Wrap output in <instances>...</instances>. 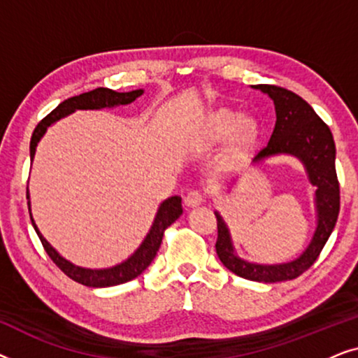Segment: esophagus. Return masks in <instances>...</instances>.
Listing matches in <instances>:
<instances>
[{
  "label": "esophagus",
  "instance_id": "esophagus-1",
  "mask_svg": "<svg viewBox=\"0 0 358 358\" xmlns=\"http://www.w3.org/2000/svg\"><path fill=\"white\" fill-rule=\"evenodd\" d=\"M184 202L187 207H197V205L203 202V194L200 192V190H190V192L185 195Z\"/></svg>",
  "mask_w": 358,
  "mask_h": 358
}]
</instances>
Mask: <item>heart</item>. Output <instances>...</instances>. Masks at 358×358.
I'll use <instances>...</instances> for the list:
<instances>
[{"label": "heart", "instance_id": "heart-1", "mask_svg": "<svg viewBox=\"0 0 358 358\" xmlns=\"http://www.w3.org/2000/svg\"><path fill=\"white\" fill-rule=\"evenodd\" d=\"M259 125L254 119L243 117L236 110L223 109L212 114L203 124V138L210 143L233 140L236 150H248L256 143Z\"/></svg>", "mask_w": 358, "mask_h": 358}]
</instances>
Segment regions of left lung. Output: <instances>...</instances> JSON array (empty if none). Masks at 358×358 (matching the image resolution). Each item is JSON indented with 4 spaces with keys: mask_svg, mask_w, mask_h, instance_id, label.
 <instances>
[{
    "mask_svg": "<svg viewBox=\"0 0 358 358\" xmlns=\"http://www.w3.org/2000/svg\"><path fill=\"white\" fill-rule=\"evenodd\" d=\"M254 90H261L268 94L275 106V129L271 140L254 156L252 164L277 155L295 156L305 166L308 179L316 187L315 203L317 212V227L313 239L300 257L285 264H254L238 257L227 223L215 212L217 217V254L223 266L236 275L254 282L275 283L300 277L308 271L320 256L332 229L336 227L341 208V190L336 173V145L332 134L320 115L305 99L285 87L273 85H257Z\"/></svg>",
    "mask_w": 358,
    "mask_h": 358,
    "instance_id": "left-lung-1",
    "label": "left lung"
}]
</instances>
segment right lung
I'll use <instances>...</instances> for the list:
<instances>
[{"label":"right lung","mask_w":358,"mask_h":358,"mask_svg":"<svg viewBox=\"0 0 358 358\" xmlns=\"http://www.w3.org/2000/svg\"><path fill=\"white\" fill-rule=\"evenodd\" d=\"M141 94H143V90H135L130 92H117V91L107 90V87H97V90L83 92L80 96L70 97V99L63 101L62 104H58L55 109L50 112V114L43 117V119L38 122L36 130H34L32 138H31V161L34 159V156H36L37 143L41 141L48 127L55 124L57 120L73 114L75 110H97V109H106V107L130 104V102H134L136 97H140ZM27 199H29V190H27ZM27 205H29V213H31V202H27ZM180 215H182V200H180L179 195L166 199L164 202L159 205L158 212H156L155 222L150 228V233L146 234V238L143 239V243L140 244V248L136 249V251L131 254L127 261H124L122 264H117V266L109 267V268H85V267L75 266V264H71L70 261H66V259L62 257L60 254L50 246V243L42 236V233L38 231L36 222H34L32 213H31V222H32L34 229H36L38 239H41L43 249H45V252L48 254V257L55 262V266L60 268L65 275L70 277L71 280L81 283V285L102 288V287L120 285V283L134 280L135 277H138L140 273L150 266L151 261H153L156 256V252H158L161 241H163V236H164V229L171 227V224H173Z\"/></svg>","instance_id":"right-lung-1"}]
</instances>
